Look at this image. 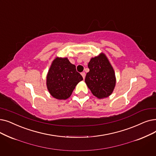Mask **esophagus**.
Instances as JSON below:
<instances>
[{"label": "esophagus", "mask_w": 156, "mask_h": 156, "mask_svg": "<svg viewBox=\"0 0 156 156\" xmlns=\"http://www.w3.org/2000/svg\"><path fill=\"white\" fill-rule=\"evenodd\" d=\"M81 74H82V76H83V80H84L85 78V75H86L85 73V72H82V73H81Z\"/></svg>", "instance_id": "1"}]
</instances>
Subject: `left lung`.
Wrapping results in <instances>:
<instances>
[{"label":"left lung","mask_w":156,"mask_h":156,"mask_svg":"<svg viewBox=\"0 0 156 156\" xmlns=\"http://www.w3.org/2000/svg\"><path fill=\"white\" fill-rule=\"evenodd\" d=\"M85 82L94 96L101 99L112 93L116 80L113 67L105 54L91 58Z\"/></svg>","instance_id":"left-lung-1"}]
</instances>
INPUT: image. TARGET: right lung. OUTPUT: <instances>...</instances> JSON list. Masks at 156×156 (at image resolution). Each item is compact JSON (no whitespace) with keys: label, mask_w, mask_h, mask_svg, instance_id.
Returning <instances> with one entry per match:
<instances>
[{"label":"right lung","mask_w":156,"mask_h":156,"mask_svg":"<svg viewBox=\"0 0 156 156\" xmlns=\"http://www.w3.org/2000/svg\"><path fill=\"white\" fill-rule=\"evenodd\" d=\"M83 80L76 66L67 58H56L50 67L46 85L51 96L57 99L70 97L76 85Z\"/></svg>","instance_id":"1"}]
</instances>
